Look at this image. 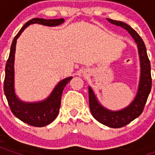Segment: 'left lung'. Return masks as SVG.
<instances>
[{"label":"left lung","instance_id":"1","mask_svg":"<svg viewBox=\"0 0 155 155\" xmlns=\"http://www.w3.org/2000/svg\"><path fill=\"white\" fill-rule=\"evenodd\" d=\"M107 20L111 24L119 25L126 30L137 44L140 62V76L138 91L134 101L128 106L120 110L115 111L108 110L104 107L97 100L92 88L89 86V104L91 114L100 123L110 128H121L130 124L137 117L140 116L143 112L148 96L151 91V66L150 60L147 55L145 45L139 34L124 22L108 18Z\"/></svg>","mask_w":155,"mask_h":155}]
</instances>
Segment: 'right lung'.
Instances as JSON below:
<instances>
[{
  "label": "right lung",
  "instance_id": "right-lung-1",
  "mask_svg": "<svg viewBox=\"0 0 155 155\" xmlns=\"http://www.w3.org/2000/svg\"><path fill=\"white\" fill-rule=\"evenodd\" d=\"M64 20L61 19L34 18L25 23L15 35L12 41L9 58L5 64L4 93L11 110L16 118L30 125L35 127H43L51 124L57 117L61 103V95L64 86L73 77L63 79L58 83L51 94L44 101L37 102H25L20 100L15 91V54L16 41L23 31L32 24H40L46 26H57L63 24Z\"/></svg>",
  "mask_w": 155,
  "mask_h": 155
}]
</instances>
